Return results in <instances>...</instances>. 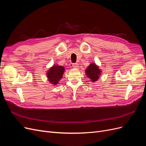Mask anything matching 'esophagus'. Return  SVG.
Instances as JSON below:
<instances>
[{
  "label": "esophagus",
  "mask_w": 146,
  "mask_h": 146,
  "mask_svg": "<svg viewBox=\"0 0 146 146\" xmlns=\"http://www.w3.org/2000/svg\"><path fill=\"white\" fill-rule=\"evenodd\" d=\"M72 68H76V69H77V68H78V64L77 63H72Z\"/></svg>",
  "instance_id": "esophagus-1"
}]
</instances>
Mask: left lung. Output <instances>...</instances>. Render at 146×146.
Instances as JSON below:
<instances>
[{"instance_id": "left-lung-1", "label": "left lung", "mask_w": 146, "mask_h": 146, "mask_svg": "<svg viewBox=\"0 0 146 146\" xmlns=\"http://www.w3.org/2000/svg\"><path fill=\"white\" fill-rule=\"evenodd\" d=\"M86 76L90 78L91 81L96 82L98 80L99 76L101 75V70L95 63H92L90 64L85 70Z\"/></svg>"}]
</instances>
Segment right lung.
Listing matches in <instances>:
<instances>
[{
	"label": "right lung",
	"mask_w": 146,
	"mask_h": 146,
	"mask_svg": "<svg viewBox=\"0 0 146 146\" xmlns=\"http://www.w3.org/2000/svg\"><path fill=\"white\" fill-rule=\"evenodd\" d=\"M64 72V68L63 66L54 65L47 72V77L48 82L55 85L58 84L60 79L62 78Z\"/></svg>",
	"instance_id": "obj_1"
}]
</instances>
